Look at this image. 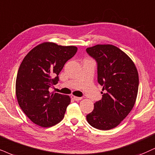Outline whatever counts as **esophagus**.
<instances>
[{
    "mask_svg": "<svg viewBox=\"0 0 155 155\" xmlns=\"http://www.w3.org/2000/svg\"><path fill=\"white\" fill-rule=\"evenodd\" d=\"M71 98L73 99V100H74V101H81L82 99V98H81V97H77V96H75V95H72Z\"/></svg>",
    "mask_w": 155,
    "mask_h": 155,
    "instance_id": "obj_1",
    "label": "esophagus"
}]
</instances>
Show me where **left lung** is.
Returning a JSON list of instances; mask_svg holds the SVG:
<instances>
[{"label": "left lung", "mask_w": 155, "mask_h": 155, "mask_svg": "<svg viewBox=\"0 0 155 155\" xmlns=\"http://www.w3.org/2000/svg\"><path fill=\"white\" fill-rule=\"evenodd\" d=\"M98 64V82L103 86L101 100L86 116L91 126L100 130L117 127L132 110L139 88V74L128 55L112 45L86 49Z\"/></svg>", "instance_id": "obj_1"}]
</instances>
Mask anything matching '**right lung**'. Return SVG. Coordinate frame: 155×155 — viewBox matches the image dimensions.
<instances>
[{
  "mask_svg": "<svg viewBox=\"0 0 155 155\" xmlns=\"http://www.w3.org/2000/svg\"><path fill=\"white\" fill-rule=\"evenodd\" d=\"M77 50L74 46L44 42L32 49L20 64L16 81L17 101L27 117L39 127H52L64 118L70 96L50 93L49 88L58 83L64 64Z\"/></svg>",
  "mask_w": 155,
  "mask_h": 155,
  "instance_id": "obj_1",
  "label": "right lung"
}]
</instances>
